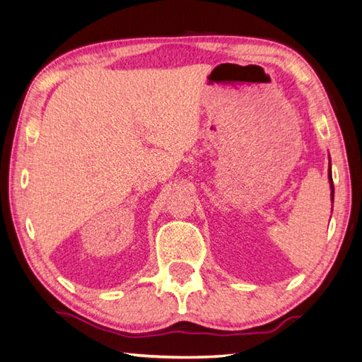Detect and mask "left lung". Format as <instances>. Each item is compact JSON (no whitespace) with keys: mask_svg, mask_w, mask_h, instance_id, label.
I'll list each match as a JSON object with an SVG mask.
<instances>
[{"mask_svg":"<svg viewBox=\"0 0 362 362\" xmlns=\"http://www.w3.org/2000/svg\"><path fill=\"white\" fill-rule=\"evenodd\" d=\"M329 181H331V190H332V192H331V197H332V200H334V184H332V176H331V165H329Z\"/></svg>","mask_w":362,"mask_h":362,"instance_id":"obj_1","label":"left lung"}]
</instances>
